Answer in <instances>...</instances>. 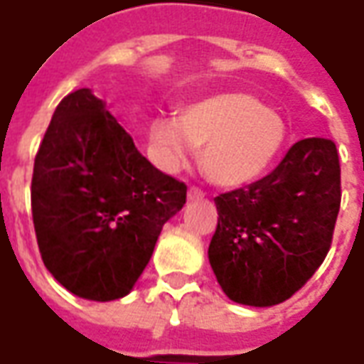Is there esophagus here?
I'll return each mask as SVG.
<instances>
[{
    "label": "esophagus",
    "mask_w": 364,
    "mask_h": 364,
    "mask_svg": "<svg viewBox=\"0 0 364 364\" xmlns=\"http://www.w3.org/2000/svg\"><path fill=\"white\" fill-rule=\"evenodd\" d=\"M187 198H189V200H200V198H205V193L200 189H197V187H191L189 193H187Z\"/></svg>",
    "instance_id": "obj_1"
}]
</instances>
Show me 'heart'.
Wrapping results in <instances>:
<instances>
[{
    "label": "heart",
    "mask_w": 364,
    "mask_h": 364,
    "mask_svg": "<svg viewBox=\"0 0 364 364\" xmlns=\"http://www.w3.org/2000/svg\"><path fill=\"white\" fill-rule=\"evenodd\" d=\"M287 138L281 114L247 93H220L187 105L177 117L150 124L154 161L177 173L203 150L206 177L220 187H242L265 173Z\"/></svg>",
    "instance_id": "b5f03b06"
}]
</instances>
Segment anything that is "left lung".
Returning <instances> with one entry per match:
<instances>
[{"label":"left lung","mask_w":364,"mask_h":364,"mask_svg":"<svg viewBox=\"0 0 364 364\" xmlns=\"http://www.w3.org/2000/svg\"><path fill=\"white\" fill-rule=\"evenodd\" d=\"M341 203L336 144L296 142L259 181L214 198L218 226L208 261L237 304L284 302L326 259Z\"/></svg>","instance_id":"obj_1"}]
</instances>
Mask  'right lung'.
<instances>
[{
	"label": "right lung",
	"instance_id": "right-lung-1",
	"mask_svg": "<svg viewBox=\"0 0 364 364\" xmlns=\"http://www.w3.org/2000/svg\"><path fill=\"white\" fill-rule=\"evenodd\" d=\"M187 198L83 87L64 97L35 158L31 206L44 267L72 294L127 296Z\"/></svg>",
	"mask_w": 364,
	"mask_h": 364
}]
</instances>
